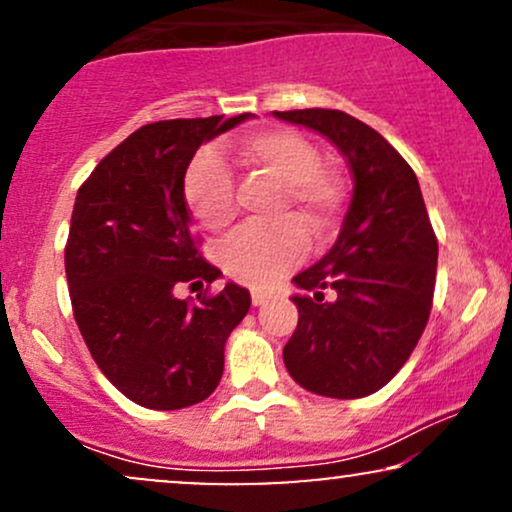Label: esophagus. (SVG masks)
<instances>
[{"mask_svg":"<svg viewBox=\"0 0 512 512\" xmlns=\"http://www.w3.org/2000/svg\"><path fill=\"white\" fill-rule=\"evenodd\" d=\"M250 298H252V305H262L264 301H267V291L252 289V291H250Z\"/></svg>","mask_w":512,"mask_h":512,"instance_id":"obj_1","label":"esophagus"}]
</instances>
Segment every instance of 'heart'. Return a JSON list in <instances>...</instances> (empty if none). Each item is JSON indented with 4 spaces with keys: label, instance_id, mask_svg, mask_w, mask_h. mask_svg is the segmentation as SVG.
I'll use <instances>...</instances> for the list:
<instances>
[{
    "label": "heart",
    "instance_id": "1",
    "mask_svg": "<svg viewBox=\"0 0 512 512\" xmlns=\"http://www.w3.org/2000/svg\"><path fill=\"white\" fill-rule=\"evenodd\" d=\"M233 156L245 168H260L284 182L279 214L293 209L317 238H327L337 226L342 187L322 168L315 144L289 127H257L233 142ZM185 202L195 219L221 233L236 219V180L216 149H202L185 173ZM310 236L298 219H281L272 226H245L223 245V272L243 284L264 286L281 279L303 260Z\"/></svg>",
    "mask_w": 512,
    "mask_h": 512
}]
</instances>
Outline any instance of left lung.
I'll use <instances>...</instances> for the list:
<instances>
[{
    "label": "left lung",
    "instance_id": "1",
    "mask_svg": "<svg viewBox=\"0 0 512 512\" xmlns=\"http://www.w3.org/2000/svg\"><path fill=\"white\" fill-rule=\"evenodd\" d=\"M274 115L330 139L354 175L337 243L293 276L305 296H293L298 325L284 346L286 370L315 395H373L407 363L431 315L438 240L419 180L383 134L342 110Z\"/></svg>",
    "mask_w": 512,
    "mask_h": 512
}]
</instances>
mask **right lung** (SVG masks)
<instances>
[{
  "mask_svg": "<svg viewBox=\"0 0 512 512\" xmlns=\"http://www.w3.org/2000/svg\"><path fill=\"white\" fill-rule=\"evenodd\" d=\"M252 117L161 120L139 127L76 192L64 269L81 337L93 361L132 402L170 411L207 399L223 373V346L248 315L236 284L197 303L180 286L221 272L199 252L185 173L209 139Z\"/></svg>",
  "mask_w": 512,
  "mask_h": 512,
  "instance_id": "1",
  "label": "right lung"
}]
</instances>
